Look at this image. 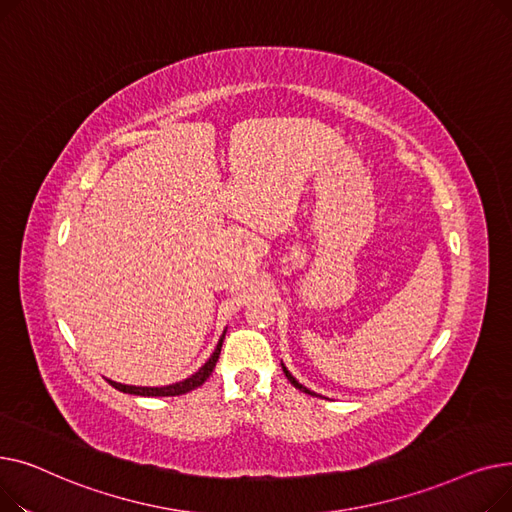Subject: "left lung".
I'll return each mask as SVG.
<instances>
[{
    "instance_id": "obj_1",
    "label": "left lung",
    "mask_w": 512,
    "mask_h": 512,
    "mask_svg": "<svg viewBox=\"0 0 512 512\" xmlns=\"http://www.w3.org/2000/svg\"><path fill=\"white\" fill-rule=\"evenodd\" d=\"M282 369H284V373H286V378H288V382H290V384H292V386H294V388H299V390H301V392H305V394H311V396H317V394H315V392H311V390H309V388H305V386H303V384H299V382H297V378H292V373H290V371H288V369H286V367H284V363H282Z\"/></svg>"
}]
</instances>
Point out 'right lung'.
Masks as SVG:
<instances>
[{
    "label": "right lung",
    "mask_w": 512,
    "mask_h": 512,
    "mask_svg": "<svg viewBox=\"0 0 512 512\" xmlns=\"http://www.w3.org/2000/svg\"><path fill=\"white\" fill-rule=\"evenodd\" d=\"M224 336H226V330L220 336L218 346H215V351L205 361V365L199 367V371H195L193 375H188V378L182 380V382H176V384H170V386H128V384H120V382H112V380H107V382H110L116 390H120L124 394H134V396H180V394H186V392L199 388L201 384H205V380L211 375L215 363H218V359H220Z\"/></svg>",
    "instance_id": "obj_1"
}]
</instances>
